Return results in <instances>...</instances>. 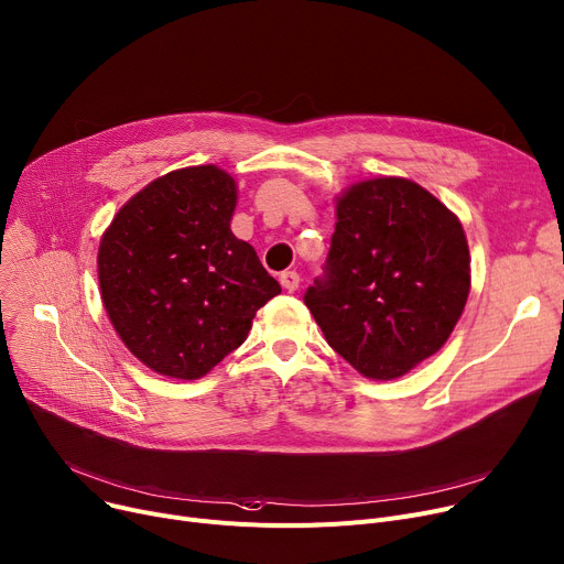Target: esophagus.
<instances>
[{
	"label": "esophagus",
	"mask_w": 564,
	"mask_h": 564,
	"mask_svg": "<svg viewBox=\"0 0 564 564\" xmlns=\"http://www.w3.org/2000/svg\"><path fill=\"white\" fill-rule=\"evenodd\" d=\"M279 281H281V285H283L288 292H294V290L299 288V281H302V279H299L296 272H283Z\"/></svg>",
	"instance_id": "34e87169"
}]
</instances>
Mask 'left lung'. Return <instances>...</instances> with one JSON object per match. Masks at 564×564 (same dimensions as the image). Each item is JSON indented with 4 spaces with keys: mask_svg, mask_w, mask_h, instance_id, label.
<instances>
[{
    "mask_svg": "<svg viewBox=\"0 0 564 564\" xmlns=\"http://www.w3.org/2000/svg\"><path fill=\"white\" fill-rule=\"evenodd\" d=\"M326 279L308 288L326 343L362 377L392 381L437 354L471 288L456 213L420 183L377 176L335 197Z\"/></svg>",
    "mask_w": 564,
    "mask_h": 564,
    "instance_id": "obj_1",
    "label": "left lung"
}]
</instances>
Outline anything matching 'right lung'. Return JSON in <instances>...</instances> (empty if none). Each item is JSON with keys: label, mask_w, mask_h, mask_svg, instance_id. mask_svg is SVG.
Returning <instances> with one entry per match:
<instances>
[{"label": "right lung", "mask_w": 564, "mask_h": 564, "mask_svg": "<svg viewBox=\"0 0 564 564\" xmlns=\"http://www.w3.org/2000/svg\"><path fill=\"white\" fill-rule=\"evenodd\" d=\"M236 178L217 165L167 172L135 193L99 240L106 315L124 347L167 379L195 381L281 292L231 231Z\"/></svg>", "instance_id": "right-lung-1"}]
</instances>
